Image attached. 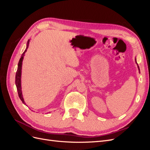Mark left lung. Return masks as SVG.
<instances>
[{
  "instance_id": "left-lung-1",
  "label": "left lung",
  "mask_w": 150,
  "mask_h": 150,
  "mask_svg": "<svg viewBox=\"0 0 150 150\" xmlns=\"http://www.w3.org/2000/svg\"><path fill=\"white\" fill-rule=\"evenodd\" d=\"M135 62H136V64H137V66H138V70H139V72L140 73V70H139V66H138V64H137V58L135 57Z\"/></svg>"
}]
</instances>
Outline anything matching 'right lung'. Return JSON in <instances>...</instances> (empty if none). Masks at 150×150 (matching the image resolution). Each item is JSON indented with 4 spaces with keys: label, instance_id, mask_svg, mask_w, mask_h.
I'll list each match as a JSON object with an SVG mask.
<instances>
[{
    "label": "right lung",
    "instance_id": "1",
    "mask_svg": "<svg viewBox=\"0 0 150 150\" xmlns=\"http://www.w3.org/2000/svg\"><path fill=\"white\" fill-rule=\"evenodd\" d=\"M29 42L30 40L29 39L28 42H27V46H26V49L24 51V52L22 53L21 57L20 59V60L19 61V63H18V67H17V71L16 72V85L17 87V92L18 94H19V97L21 99V100L22 102L24 104H25V103L24 100L23 96H22V88H21V74H22V61H23L24 59V56L25 55V53L28 50L29 47Z\"/></svg>",
    "mask_w": 150,
    "mask_h": 150
}]
</instances>
